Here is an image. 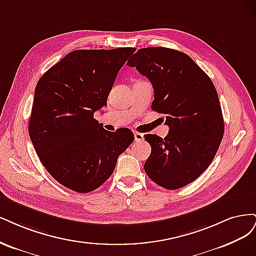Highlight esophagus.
<instances>
[{
    "label": "esophagus",
    "instance_id": "esophagus-1",
    "mask_svg": "<svg viewBox=\"0 0 256 256\" xmlns=\"http://www.w3.org/2000/svg\"><path fill=\"white\" fill-rule=\"evenodd\" d=\"M134 136H135V142H142V140H144V134L138 133V132H135Z\"/></svg>",
    "mask_w": 256,
    "mask_h": 256
}]
</instances>
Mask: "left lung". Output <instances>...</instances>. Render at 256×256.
Listing matches in <instances>:
<instances>
[{
    "instance_id": "left-lung-1",
    "label": "left lung",
    "mask_w": 256,
    "mask_h": 256,
    "mask_svg": "<svg viewBox=\"0 0 256 256\" xmlns=\"http://www.w3.org/2000/svg\"><path fill=\"white\" fill-rule=\"evenodd\" d=\"M154 89L151 108L166 118L164 139L146 134L151 154L144 171L154 183L178 189L208 169L224 138V123L212 80L187 54L168 48H144L128 60Z\"/></svg>"
}]
</instances>
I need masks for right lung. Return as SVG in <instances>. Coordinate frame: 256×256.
Wrapping results in <instances>:
<instances>
[{
    "label": "right lung",
    "instance_id": "1",
    "mask_svg": "<svg viewBox=\"0 0 256 256\" xmlns=\"http://www.w3.org/2000/svg\"><path fill=\"white\" fill-rule=\"evenodd\" d=\"M135 51H72L38 80L28 134L48 172L73 192L100 187L134 142L130 130L110 133L94 114L107 105L119 70Z\"/></svg>",
    "mask_w": 256,
    "mask_h": 256
}]
</instances>
